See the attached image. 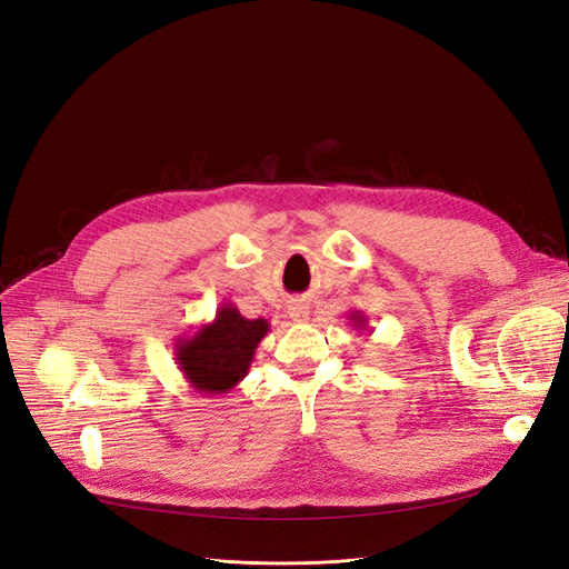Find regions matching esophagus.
<instances>
[{"label": "esophagus", "mask_w": 569, "mask_h": 569, "mask_svg": "<svg viewBox=\"0 0 569 569\" xmlns=\"http://www.w3.org/2000/svg\"><path fill=\"white\" fill-rule=\"evenodd\" d=\"M287 316L295 320V322H303L306 318H308V303H303V301H295V303H289V308H287Z\"/></svg>", "instance_id": "1"}]
</instances>
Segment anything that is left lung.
I'll return each mask as SVG.
<instances>
[{
    "label": "left lung",
    "instance_id": "1",
    "mask_svg": "<svg viewBox=\"0 0 569 569\" xmlns=\"http://www.w3.org/2000/svg\"><path fill=\"white\" fill-rule=\"evenodd\" d=\"M349 320H351V325L356 327V330H368V318H366V313L351 311V313H349Z\"/></svg>",
    "mask_w": 569,
    "mask_h": 569
}]
</instances>
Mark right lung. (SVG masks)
Masks as SVG:
<instances>
[{
  "instance_id": "obj_1",
  "label": "right lung",
  "mask_w": 569,
  "mask_h": 569,
  "mask_svg": "<svg viewBox=\"0 0 569 569\" xmlns=\"http://www.w3.org/2000/svg\"><path fill=\"white\" fill-rule=\"evenodd\" d=\"M266 318L249 320L234 303H220L216 318L176 341V363L194 391L220 396L244 380L258 343L268 335Z\"/></svg>"
}]
</instances>
